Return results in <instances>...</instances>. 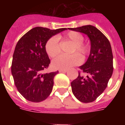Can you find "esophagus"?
<instances>
[{
    "label": "esophagus",
    "instance_id": "esophagus-1",
    "mask_svg": "<svg viewBox=\"0 0 125 125\" xmlns=\"http://www.w3.org/2000/svg\"><path fill=\"white\" fill-rule=\"evenodd\" d=\"M59 72L61 73H65V72H67V70H60Z\"/></svg>",
    "mask_w": 125,
    "mask_h": 125
}]
</instances>
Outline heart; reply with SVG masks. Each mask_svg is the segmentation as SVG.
I'll use <instances>...</instances> for the list:
<instances>
[{"label": "heart", "mask_w": 125, "mask_h": 125, "mask_svg": "<svg viewBox=\"0 0 125 125\" xmlns=\"http://www.w3.org/2000/svg\"><path fill=\"white\" fill-rule=\"evenodd\" d=\"M64 39L70 40L74 43V46L72 49V53H78L71 55H62L56 57L52 62L53 67L56 69L67 70L74 65L81 63L82 59L89 55L90 47L86 43H84V36L77 31H70L64 37ZM45 51L51 57H55L61 52V48L59 43V39L56 36H53L47 41L45 43ZM80 54V56L79 55Z\"/></svg>", "instance_id": "obj_1"}]
</instances>
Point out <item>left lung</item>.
I'll use <instances>...</instances> for the list:
<instances>
[{
	"instance_id": "8db88e82",
	"label": "left lung",
	"mask_w": 125,
	"mask_h": 125,
	"mask_svg": "<svg viewBox=\"0 0 125 125\" xmlns=\"http://www.w3.org/2000/svg\"><path fill=\"white\" fill-rule=\"evenodd\" d=\"M70 30L86 34L90 39V54L87 62L79 67L84 77L78 72L77 78L71 82L73 95L80 102H92L96 100L107 87L113 72V55L107 37L92 25H84Z\"/></svg>"
}]
</instances>
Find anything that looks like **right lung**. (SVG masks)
Wrapping results in <instances>:
<instances>
[{"mask_svg":"<svg viewBox=\"0 0 125 125\" xmlns=\"http://www.w3.org/2000/svg\"><path fill=\"white\" fill-rule=\"evenodd\" d=\"M66 29L51 30L37 27L26 33L17 42L12 56L11 72L15 86L26 100L39 102L51 94L53 79L59 72L42 73L50 63L45 46L50 37Z\"/></svg>","mask_w":125,"mask_h":125,"instance_id":"right-lung-1","label":"right lung"}]
</instances>
